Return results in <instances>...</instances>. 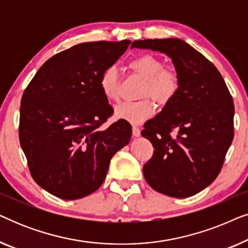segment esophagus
<instances>
[{
    "label": "esophagus",
    "mask_w": 248,
    "mask_h": 248,
    "mask_svg": "<svg viewBox=\"0 0 248 248\" xmlns=\"http://www.w3.org/2000/svg\"><path fill=\"white\" fill-rule=\"evenodd\" d=\"M132 133H133V137H140L141 130L138 126H133L132 127Z\"/></svg>",
    "instance_id": "34e87169"
}]
</instances>
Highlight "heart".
Listing matches in <instances>:
<instances>
[{
    "label": "heart",
    "mask_w": 248,
    "mask_h": 248,
    "mask_svg": "<svg viewBox=\"0 0 248 248\" xmlns=\"http://www.w3.org/2000/svg\"><path fill=\"white\" fill-rule=\"evenodd\" d=\"M128 67L144 80L140 91V97L143 99L118 105L115 108V115L128 123L141 124L155 114L153 100L162 107L174 99L181 86V78L177 71L165 66L164 61L151 54H144L132 60ZM99 86L108 101L115 103L121 99V77L116 66H108L103 71Z\"/></svg>",
    "instance_id": "heart-1"
}]
</instances>
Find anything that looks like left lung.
Returning <instances> with one entry per match:
<instances>
[{
	"instance_id": "left-lung-1",
	"label": "left lung",
	"mask_w": 248,
	"mask_h": 248,
	"mask_svg": "<svg viewBox=\"0 0 248 248\" xmlns=\"http://www.w3.org/2000/svg\"><path fill=\"white\" fill-rule=\"evenodd\" d=\"M132 47L167 54L181 78L174 99L141 132L154 145L143 175L155 191L188 198L221 170L233 139L232 97L217 67L184 40H135Z\"/></svg>"
}]
</instances>
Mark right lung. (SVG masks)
I'll use <instances>...</instances> for the list:
<instances>
[{"label":"right lung","mask_w":248,"mask_h":248,"mask_svg":"<svg viewBox=\"0 0 248 248\" xmlns=\"http://www.w3.org/2000/svg\"><path fill=\"white\" fill-rule=\"evenodd\" d=\"M91 42L57 53L43 64L21 98L19 140L31 177L63 200L84 198L106 177L110 159L130 142L132 127L114 114L100 90V74L130 45Z\"/></svg>","instance_id":"1"}]
</instances>
